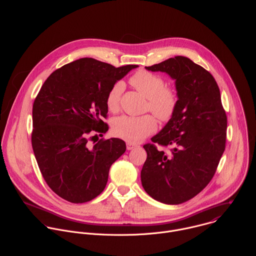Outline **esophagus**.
Instances as JSON below:
<instances>
[{"mask_svg":"<svg viewBox=\"0 0 256 256\" xmlns=\"http://www.w3.org/2000/svg\"><path fill=\"white\" fill-rule=\"evenodd\" d=\"M136 144H132V142H126V149H128V151L132 150V149L136 148Z\"/></svg>","mask_w":256,"mask_h":256,"instance_id":"1","label":"esophagus"}]
</instances>
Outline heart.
I'll return each mask as SVG.
<instances>
[{
  "instance_id": "heart-1",
  "label": "heart",
  "mask_w": 256,
  "mask_h": 256,
  "mask_svg": "<svg viewBox=\"0 0 256 256\" xmlns=\"http://www.w3.org/2000/svg\"><path fill=\"white\" fill-rule=\"evenodd\" d=\"M130 85L148 99L146 105L147 110H151L161 122L170 120L176 112L178 106V92L175 87L166 85L165 79L155 72L138 70L130 78ZM124 86L122 82H116L109 89L105 103L109 112L120 110V97ZM157 128L154 116L144 114L142 116H122L116 118L112 122L114 136L128 142H138L152 134Z\"/></svg>"
}]
</instances>
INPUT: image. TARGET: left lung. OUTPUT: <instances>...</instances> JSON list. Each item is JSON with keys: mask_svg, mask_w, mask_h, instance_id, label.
<instances>
[{"mask_svg": "<svg viewBox=\"0 0 256 256\" xmlns=\"http://www.w3.org/2000/svg\"><path fill=\"white\" fill-rule=\"evenodd\" d=\"M146 68L174 79L179 101L173 118L151 138L168 151L144 144L142 186L154 200L179 204L200 194L214 175L225 151L227 116L214 78L188 58L177 56Z\"/></svg>", "mask_w": 256, "mask_h": 256, "instance_id": "8db88e82", "label": "left lung"}]
</instances>
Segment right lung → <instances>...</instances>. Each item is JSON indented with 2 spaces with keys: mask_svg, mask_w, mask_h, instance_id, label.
Masks as SVG:
<instances>
[{
  "mask_svg": "<svg viewBox=\"0 0 256 256\" xmlns=\"http://www.w3.org/2000/svg\"><path fill=\"white\" fill-rule=\"evenodd\" d=\"M136 66L80 58L56 70L36 96L32 148L48 186L62 198L82 204L104 190L126 142L112 138L91 146L90 140L108 130L103 118L109 89Z\"/></svg>",
  "mask_w": 256,
  "mask_h": 256,
  "instance_id": "right-lung-1",
  "label": "right lung"
}]
</instances>
